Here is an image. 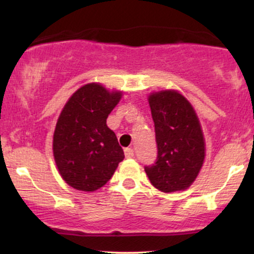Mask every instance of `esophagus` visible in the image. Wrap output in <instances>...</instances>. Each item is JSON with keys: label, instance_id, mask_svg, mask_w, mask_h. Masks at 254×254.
<instances>
[{"label": "esophagus", "instance_id": "34e87169", "mask_svg": "<svg viewBox=\"0 0 254 254\" xmlns=\"http://www.w3.org/2000/svg\"><path fill=\"white\" fill-rule=\"evenodd\" d=\"M124 153H125V157H127V159H131V157H133L132 148H127V149L124 150Z\"/></svg>", "mask_w": 254, "mask_h": 254}]
</instances>
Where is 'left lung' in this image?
Segmentation results:
<instances>
[{"instance_id": "1", "label": "left lung", "mask_w": 254, "mask_h": 254, "mask_svg": "<svg viewBox=\"0 0 254 254\" xmlns=\"http://www.w3.org/2000/svg\"><path fill=\"white\" fill-rule=\"evenodd\" d=\"M157 143V159L144 171L151 185L165 193L184 191L199 174L205 139L196 111L182 93L165 89L148 97Z\"/></svg>"}]
</instances>
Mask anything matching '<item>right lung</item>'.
I'll return each mask as SVG.
<instances>
[{"instance_id":"obj_1","label":"right lung","mask_w":254,"mask_h":254,"mask_svg":"<svg viewBox=\"0 0 254 254\" xmlns=\"http://www.w3.org/2000/svg\"><path fill=\"white\" fill-rule=\"evenodd\" d=\"M123 92L101 83H87L64 105L52 141L55 162L62 179L75 190L93 192L112 178L124 151L107 127L111 111Z\"/></svg>"}]
</instances>
